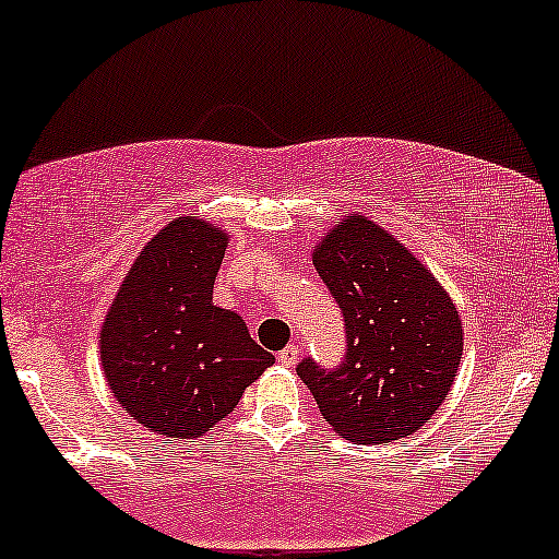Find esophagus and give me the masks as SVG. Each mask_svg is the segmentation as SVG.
<instances>
[{"instance_id":"esophagus-1","label":"esophagus","mask_w":559,"mask_h":559,"mask_svg":"<svg viewBox=\"0 0 559 559\" xmlns=\"http://www.w3.org/2000/svg\"><path fill=\"white\" fill-rule=\"evenodd\" d=\"M299 355H301V346L299 344H288L278 352V362L286 365V368H292V365H297Z\"/></svg>"}]
</instances>
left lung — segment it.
Returning <instances> with one entry per match:
<instances>
[{
  "label": "left lung",
  "mask_w": 559,
  "mask_h": 559,
  "mask_svg": "<svg viewBox=\"0 0 559 559\" xmlns=\"http://www.w3.org/2000/svg\"><path fill=\"white\" fill-rule=\"evenodd\" d=\"M344 318V357L297 365L342 439L386 444L418 431L444 402L463 355L457 307L394 236L344 217L312 254Z\"/></svg>",
  "instance_id": "8db88e82"
}]
</instances>
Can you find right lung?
<instances>
[{
    "label": "right lung",
    "instance_id": "add662e5",
    "mask_svg": "<svg viewBox=\"0 0 559 559\" xmlns=\"http://www.w3.org/2000/svg\"><path fill=\"white\" fill-rule=\"evenodd\" d=\"M228 236L178 217L144 247L102 325V365L115 400L150 431H213L275 357L243 320L213 305Z\"/></svg>",
    "mask_w": 559,
    "mask_h": 559
}]
</instances>
